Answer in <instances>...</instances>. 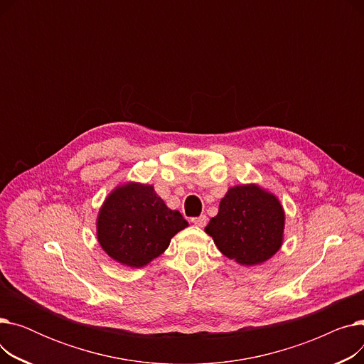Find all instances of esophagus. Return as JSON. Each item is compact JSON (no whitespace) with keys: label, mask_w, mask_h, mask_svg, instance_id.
Here are the masks:
<instances>
[{"label":"esophagus","mask_w":364,"mask_h":364,"mask_svg":"<svg viewBox=\"0 0 364 364\" xmlns=\"http://www.w3.org/2000/svg\"><path fill=\"white\" fill-rule=\"evenodd\" d=\"M206 221H208L206 215H200V217L192 218V223H193L195 225H198V227H205V225H206Z\"/></svg>","instance_id":"34e87169"}]
</instances>
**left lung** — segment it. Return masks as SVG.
Returning <instances> with one entry per match:
<instances>
[{
	"label": "left lung",
	"instance_id": "1",
	"mask_svg": "<svg viewBox=\"0 0 364 364\" xmlns=\"http://www.w3.org/2000/svg\"><path fill=\"white\" fill-rule=\"evenodd\" d=\"M205 233L227 258L246 267L258 265L283 245L284 209L274 193L255 183L233 186Z\"/></svg>",
	"mask_w": 364,
	"mask_h": 364
}]
</instances>
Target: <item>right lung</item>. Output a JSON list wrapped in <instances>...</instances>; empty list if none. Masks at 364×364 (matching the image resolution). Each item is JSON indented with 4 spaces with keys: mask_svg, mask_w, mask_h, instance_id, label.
I'll return each mask as SVG.
<instances>
[{
    "mask_svg": "<svg viewBox=\"0 0 364 364\" xmlns=\"http://www.w3.org/2000/svg\"><path fill=\"white\" fill-rule=\"evenodd\" d=\"M187 225L151 184L127 181L106 196L95 220V235L113 261L141 269L164 254L171 239Z\"/></svg>",
    "mask_w": 364,
    "mask_h": 364,
    "instance_id": "right-lung-1",
    "label": "right lung"
}]
</instances>
